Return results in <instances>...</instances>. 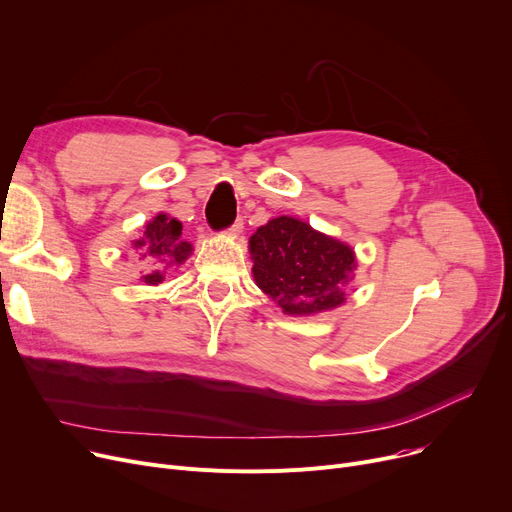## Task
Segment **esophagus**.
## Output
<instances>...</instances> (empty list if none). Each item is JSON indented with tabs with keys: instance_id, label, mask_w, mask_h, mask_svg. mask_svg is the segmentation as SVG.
<instances>
[{
	"instance_id": "obj_1",
	"label": "esophagus",
	"mask_w": 512,
	"mask_h": 512,
	"mask_svg": "<svg viewBox=\"0 0 512 512\" xmlns=\"http://www.w3.org/2000/svg\"><path fill=\"white\" fill-rule=\"evenodd\" d=\"M242 228H245V226H242V220H236V222L228 228V234H230V236H238V234L242 232Z\"/></svg>"
}]
</instances>
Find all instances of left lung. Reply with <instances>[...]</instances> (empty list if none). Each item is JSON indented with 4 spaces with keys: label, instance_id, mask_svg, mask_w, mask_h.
I'll return each mask as SVG.
<instances>
[{
    "label": "left lung",
    "instance_id": "left-lung-1",
    "mask_svg": "<svg viewBox=\"0 0 512 512\" xmlns=\"http://www.w3.org/2000/svg\"><path fill=\"white\" fill-rule=\"evenodd\" d=\"M255 284L286 315H317L346 301L355 278L357 255L351 245L280 215L249 238Z\"/></svg>",
    "mask_w": 512,
    "mask_h": 512
}]
</instances>
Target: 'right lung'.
Instances as JSON below:
<instances>
[{
    "instance_id": "right-lung-1",
    "label": "right lung",
    "mask_w": 512,
    "mask_h": 512,
    "mask_svg": "<svg viewBox=\"0 0 512 512\" xmlns=\"http://www.w3.org/2000/svg\"><path fill=\"white\" fill-rule=\"evenodd\" d=\"M130 247L149 263V272L141 278L149 286L164 282L174 267H180L193 253L191 242L182 238V222L168 213H157L149 220L139 236L130 240Z\"/></svg>"
}]
</instances>
